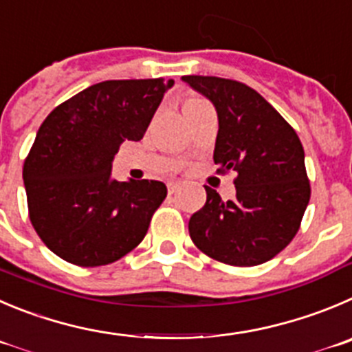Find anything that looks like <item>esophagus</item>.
Segmentation results:
<instances>
[{"mask_svg":"<svg viewBox=\"0 0 352 352\" xmlns=\"http://www.w3.org/2000/svg\"><path fill=\"white\" fill-rule=\"evenodd\" d=\"M177 189H179V184H177V182H170L168 184V192H170V195H173V192H175Z\"/></svg>","mask_w":352,"mask_h":352,"instance_id":"1","label":"esophagus"}]
</instances>
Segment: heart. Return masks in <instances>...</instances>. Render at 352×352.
<instances>
[{
  "label": "heart",
  "instance_id": "1",
  "mask_svg": "<svg viewBox=\"0 0 352 352\" xmlns=\"http://www.w3.org/2000/svg\"><path fill=\"white\" fill-rule=\"evenodd\" d=\"M189 102H199V98H191V100Z\"/></svg>",
  "mask_w": 352,
  "mask_h": 352
}]
</instances>
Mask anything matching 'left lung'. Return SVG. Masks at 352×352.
I'll return each instance as SVG.
<instances>
[{
    "label": "left lung",
    "mask_w": 352,
    "mask_h": 352,
    "mask_svg": "<svg viewBox=\"0 0 352 352\" xmlns=\"http://www.w3.org/2000/svg\"><path fill=\"white\" fill-rule=\"evenodd\" d=\"M182 81L217 111V172L238 173L234 199L222 201L205 186V206L189 219L192 243L224 264H264L294 239L309 203L304 147L254 88L215 76H182Z\"/></svg>",
    "instance_id": "1"
}]
</instances>
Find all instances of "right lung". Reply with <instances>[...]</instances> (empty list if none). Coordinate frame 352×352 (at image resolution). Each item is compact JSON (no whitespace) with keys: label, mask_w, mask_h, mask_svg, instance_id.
<instances>
[{"label":"right lung","mask_w":352,"mask_h":352,"mask_svg":"<svg viewBox=\"0 0 352 352\" xmlns=\"http://www.w3.org/2000/svg\"><path fill=\"white\" fill-rule=\"evenodd\" d=\"M173 80H111L55 107L24 163L29 219L43 243L81 267L106 265L146 236L166 198L160 180L113 179L114 154L140 140Z\"/></svg>","instance_id":"add662e5"}]
</instances>
